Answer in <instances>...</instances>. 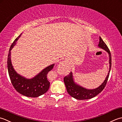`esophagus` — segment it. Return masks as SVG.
I'll return each mask as SVG.
<instances>
[{
	"label": "esophagus",
	"instance_id": "esophagus-1",
	"mask_svg": "<svg viewBox=\"0 0 122 122\" xmlns=\"http://www.w3.org/2000/svg\"><path fill=\"white\" fill-rule=\"evenodd\" d=\"M65 66V64L64 63H61L59 65V68H62V67Z\"/></svg>",
	"mask_w": 122,
	"mask_h": 122
}]
</instances>
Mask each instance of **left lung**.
Wrapping results in <instances>:
<instances>
[{
  "instance_id": "1",
  "label": "left lung",
  "mask_w": 122,
  "mask_h": 122,
  "mask_svg": "<svg viewBox=\"0 0 122 122\" xmlns=\"http://www.w3.org/2000/svg\"><path fill=\"white\" fill-rule=\"evenodd\" d=\"M98 46L104 49V50L107 52L109 54V57H110V59H110V61H110L109 62L110 63V71H108V75L107 76L105 81L100 86H99L98 88L94 89H87L77 85L74 83L71 72L69 74V75L66 76L64 78V81L68 93L71 97L77 99L84 100V99H91L94 97L103 90L106 85L107 82L112 66L111 54L107 46L104 43V41L102 40L101 37H99Z\"/></svg>"
}]
</instances>
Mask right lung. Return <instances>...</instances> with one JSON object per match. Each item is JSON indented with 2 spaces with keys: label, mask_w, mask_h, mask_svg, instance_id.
Masks as SVG:
<instances>
[{
  "label": "right lung",
  "mask_w": 122,
  "mask_h": 122,
  "mask_svg": "<svg viewBox=\"0 0 122 122\" xmlns=\"http://www.w3.org/2000/svg\"><path fill=\"white\" fill-rule=\"evenodd\" d=\"M20 36L21 34L15 39L10 47L7 59V67L9 76L12 85L17 92L25 96L37 97L43 95L48 91L50 83L48 81L47 75L48 72L53 69L55 64L47 67L38 75L32 79H26L17 74L12 66L10 51L15 45L16 41Z\"/></svg>",
  "instance_id": "add662e5"
}]
</instances>
